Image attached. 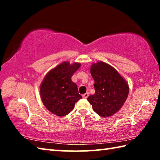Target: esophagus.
Masks as SVG:
<instances>
[{
	"instance_id": "obj_1",
	"label": "esophagus",
	"mask_w": 160,
	"mask_h": 160,
	"mask_svg": "<svg viewBox=\"0 0 160 160\" xmlns=\"http://www.w3.org/2000/svg\"><path fill=\"white\" fill-rule=\"evenodd\" d=\"M88 96H89V93L88 92H87V93H85V94H82V97H83L84 99H87L88 97Z\"/></svg>"
}]
</instances>
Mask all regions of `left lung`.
Masks as SVG:
<instances>
[{
	"label": "left lung",
	"mask_w": 160,
	"mask_h": 160,
	"mask_svg": "<svg viewBox=\"0 0 160 160\" xmlns=\"http://www.w3.org/2000/svg\"><path fill=\"white\" fill-rule=\"evenodd\" d=\"M90 72L95 93L89 96L88 101L97 114L109 117L125 103L129 92L128 84L117 70L104 62L92 64Z\"/></svg>",
	"instance_id": "1"
}]
</instances>
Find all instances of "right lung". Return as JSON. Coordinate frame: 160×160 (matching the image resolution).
<instances>
[{"mask_svg": "<svg viewBox=\"0 0 160 160\" xmlns=\"http://www.w3.org/2000/svg\"><path fill=\"white\" fill-rule=\"evenodd\" d=\"M80 67V63L70 65L64 62L44 78L40 88V94L46 108L53 114L63 116L72 112L75 102L82 99L77 85L71 77Z\"/></svg>", "mask_w": 160, "mask_h": 160, "instance_id": "obj_1", "label": "right lung"}]
</instances>
